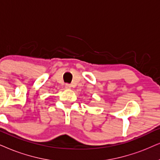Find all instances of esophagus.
<instances>
[{
	"label": "esophagus",
	"mask_w": 160,
	"mask_h": 160,
	"mask_svg": "<svg viewBox=\"0 0 160 160\" xmlns=\"http://www.w3.org/2000/svg\"><path fill=\"white\" fill-rule=\"evenodd\" d=\"M65 87H66V88H68V89H69V88H71V85L67 83V84H66Z\"/></svg>",
	"instance_id": "obj_1"
}]
</instances>
